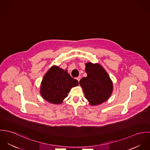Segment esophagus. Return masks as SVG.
I'll return each mask as SVG.
<instances>
[{
    "mask_svg": "<svg viewBox=\"0 0 150 150\" xmlns=\"http://www.w3.org/2000/svg\"><path fill=\"white\" fill-rule=\"evenodd\" d=\"M76 79H77V80L79 82L80 80V79H81V77H80V76H79V77H77L76 78Z\"/></svg>",
    "mask_w": 150,
    "mask_h": 150,
    "instance_id": "1",
    "label": "esophagus"
}]
</instances>
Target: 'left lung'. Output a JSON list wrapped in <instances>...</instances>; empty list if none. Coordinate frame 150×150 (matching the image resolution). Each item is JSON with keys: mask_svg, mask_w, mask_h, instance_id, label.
<instances>
[{"mask_svg": "<svg viewBox=\"0 0 150 150\" xmlns=\"http://www.w3.org/2000/svg\"><path fill=\"white\" fill-rule=\"evenodd\" d=\"M86 77L79 84L89 105L94 106L106 102L113 91V83L107 71L99 64H86Z\"/></svg>", "mask_w": 150, "mask_h": 150, "instance_id": "obj_1", "label": "left lung"}]
</instances>
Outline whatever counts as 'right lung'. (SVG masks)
<instances>
[{"mask_svg": "<svg viewBox=\"0 0 150 150\" xmlns=\"http://www.w3.org/2000/svg\"><path fill=\"white\" fill-rule=\"evenodd\" d=\"M79 86L77 80L72 78L67 70L54 65L46 72L40 84L41 96L48 102L61 105L67 96L71 88Z\"/></svg>", "mask_w": 150, "mask_h": 150, "instance_id": "add662e5", "label": "right lung"}]
</instances>
